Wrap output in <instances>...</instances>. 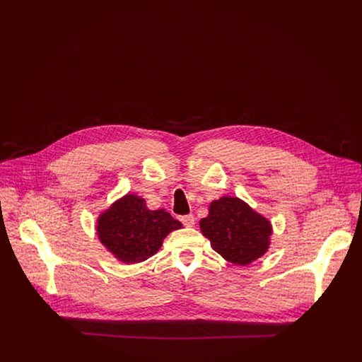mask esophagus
I'll return each instance as SVG.
<instances>
[{
	"label": "esophagus",
	"instance_id": "obj_1",
	"mask_svg": "<svg viewBox=\"0 0 362 362\" xmlns=\"http://www.w3.org/2000/svg\"><path fill=\"white\" fill-rule=\"evenodd\" d=\"M182 223L186 226V228H192L194 225V216L193 215H186V216H182L180 218Z\"/></svg>",
	"mask_w": 362,
	"mask_h": 362
}]
</instances>
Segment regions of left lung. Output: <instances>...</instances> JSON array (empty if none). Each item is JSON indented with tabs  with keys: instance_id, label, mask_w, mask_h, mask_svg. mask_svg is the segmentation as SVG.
Wrapping results in <instances>:
<instances>
[{
	"instance_id": "1",
	"label": "left lung",
	"mask_w": 362,
	"mask_h": 362,
	"mask_svg": "<svg viewBox=\"0 0 362 362\" xmlns=\"http://www.w3.org/2000/svg\"><path fill=\"white\" fill-rule=\"evenodd\" d=\"M199 225L214 250L233 265L246 267L259 259L271 245V222L239 197L223 196L214 200L209 215Z\"/></svg>"
}]
</instances>
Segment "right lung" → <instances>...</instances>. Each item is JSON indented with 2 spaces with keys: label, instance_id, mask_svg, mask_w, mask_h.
Instances as JSON below:
<instances>
[{
  "label": "right lung",
  "instance_id": "obj_1",
  "mask_svg": "<svg viewBox=\"0 0 362 362\" xmlns=\"http://www.w3.org/2000/svg\"><path fill=\"white\" fill-rule=\"evenodd\" d=\"M182 223L165 209L150 211L137 194H124L97 218V236L117 261L140 264L158 253L163 239Z\"/></svg>",
  "mask_w": 362,
  "mask_h": 362
}]
</instances>
